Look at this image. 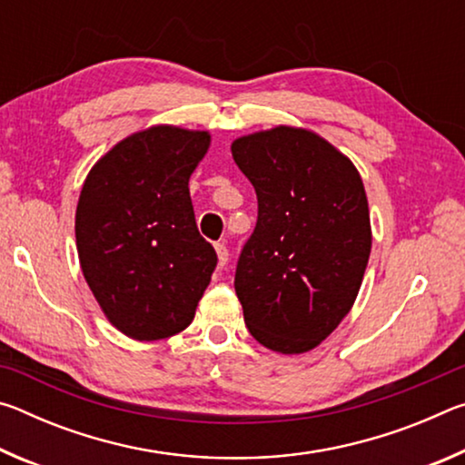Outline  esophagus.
Returning a JSON list of instances; mask_svg holds the SVG:
<instances>
[{
	"mask_svg": "<svg viewBox=\"0 0 465 465\" xmlns=\"http://www.w3.org/2000/svg\"><path fill=\"white\" fill-rule=\"evenodd\" d=\"M215 252H217V261H219V266H223L227 262V258H230V252H227V246L223 242H217L215 243Z\"/></svg>",
	"mask_w": 465,
	"mask_h": 465,
	"instance_id": "esophagus-1",
	"label": "esophagus"
}]
</instances>
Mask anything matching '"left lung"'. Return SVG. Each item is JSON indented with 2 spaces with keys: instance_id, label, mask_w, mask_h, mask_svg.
I'll use <instances>...</instances> for the list:
<instances>
[{
  "instance_id": "1",
  "label": "left lung",
  "mask_w": 465,
  "mask_h": 465,
  "mask_svg": "<svg viewBox=\"0 0 465 465\" xmlns=\"http://www.w3.org/2000/svg\"><path fill=\"white\" fill-rule=\"evenodd\" d=\"M256 191L258 222L235 269L250 334L281 355L326 341L351 312L371 254L369 203L355 163L303 127L233 139Z\"/></svg>"
}]
</instances>
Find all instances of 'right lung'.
<instances>
[{
    "label": "right lung",
    "mask_w": 465,
    "mask_h": 465,
    "mask_svg": "<svg viewBox=\"0 0 465 465\" xmlns=\"http://www.w3.org/2000/svg\"><path fill=\"white\" fill-rule=\"evenodd\" d=\"M209 145V131L152 124L110 147L85 176L75 209L84 279L133 341L183 332L215 271L188 191Z\"/></svg>",
    "instance_id": "obj_1"
}]
</instances>
